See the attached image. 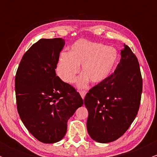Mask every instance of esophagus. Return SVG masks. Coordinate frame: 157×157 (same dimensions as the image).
Here are the masks:
<instances>
[{"instance_id":"esophagus-1","label":"esophagus","mask_w":157,"mask_h":157,"mask_svg":"<svg viewBox=\"0 0 157 157\" xmlns=\"http://www.w3.org/2000/svg\"><path fill=\"white\" fill-rule=\"evenodd\" d=\"M79 92H80V94L81 95V97H82V98L84 99V97L86 94V91H80Z\"/></svg>"}]
</instances>
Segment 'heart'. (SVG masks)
<instances>
[{
  "label": "heart",
  "instance_id": "obj_1",
  "mask_svg": "<svg viewBox=\"0 0 157 157\" xmlns=\"http://www.w3.org/2000/svg\"><path fill=\"white\" fill-rule=\"evenodd\" d=\"M119 62L118 51L114 47L100 43L79 40L71 46L70 52H63L57 60L56 71L66 83H72L80 71L77 80L79 88H85L91 81L100 84L112 75Z\"/></svg>",
  "mask_w": 157,
  "mask_h": 157
}]
</instances>
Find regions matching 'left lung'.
Returning a JSON list of instances; mask_svg holds the SVG:
<instances>
[{"label": "left lung", "mask_w": 157, "mask_h": 157, "mask_svg": "<svg viewBox=\"0 0 157 157\" xmlns=\"http://www.w3.org/2000/svg\"><path fill=\"white\" fill-rule=\"evenodd\" d=\"M120 54L112 75L90 89L84 99L89 111L88 132L100 143L115 141L125 134L141 101L142 78L137 58L125 44Z\"/></svg>", "instance_id": "1"}]
</instances>
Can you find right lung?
Returning a JSON list of instances; mask_svg holds the SVG:
<instances>
[{
    "mask_svg": "<svg viewBox=\"0 0 157 157\" xmlns=\"http://www.w3.org/2000/svg\"><path fill=\"white\" fill-rule=\"evenodd\" d=\"M65 46L62 38L40 39L23 56L15 75L17 109L23 123L40 142L64 137L68 119L83 105L80 94L56 75Z\"/></svg>",
    "mask_w": 157,
    "mask_h": 157,
    "instance_id": "obj_1",
    "label": "right lung"
}]
</instances>
